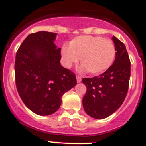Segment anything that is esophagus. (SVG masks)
I'll return each instance as SVG.
<instances>
[{
  "mask_svg": "<svg viewBox=\"0 0 146 146\" xmlns=\"http://www.w3.org/2000/svg\"><path fill=\"white\" fill-rule=\"evenodd\" d=\"M76 78H77V82H80L81 81H82V79H81V77H80V76L77 75V76H76Z\"/></svg>",
  "mask_w": 146,
  "mask_h": 146,
  "instance_id": "1",
  "label": "esophagus"
}]
</instances>
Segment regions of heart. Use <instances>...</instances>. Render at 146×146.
<instances>
[{
    "label": "heart",
    "mask_w": 146,
    "mask_h": 146,
    "mask_svg": "<svg viewBox=\"0 0 146 146\" xmlns=\"http://www.w3.org/2000/svg\"><path fill=\"white\" fill-rule=\"evenodd\" d=\"M61 53L65 66L71 67L81 57V70L96 75L110 67L116 56V49L110 40L99 36L83 35L72 40L69 45H63Z\"/></svg>",
    "instance_id": "obj_1"
}]
</instances>
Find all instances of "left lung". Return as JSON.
<instances>
[{
	"mask_svg": "<svg viewBox=\"0 0 146 146\" xmlns=\"http://www.w3.org/2000/svg\"><path fill=\"white\" fill-rule=\"evenodd\" d=\"M116 58L113 64L103 74L83 78L87 91L82 98L85 111L95 119H105L121 106L126 98L130 77V61L125 44L116 37Z\"/></svg>",
	"mask_w": 146,
	"mask_h": 146,
	"instance_id": "8db88e82",
	"label": "left lung"
}]
</instances>
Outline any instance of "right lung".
Returning a JSON list of instances; mask_svg holds the SVG:
<instances>
[{"label":"right lung","mask_w":146,"mask_h":146,"mask_svg":"<svg viewBox=\"0 0 146 146\" xmlns=\"http://www.w3.org/2000/svg\"><path fill=\"white\" fill-rule=\"evenodd\" d=\"M56 33L29 34L16 54L15 81L24 104L36 114L55 113L64 93L77 85L74 73L60 64L61 48L54 44Z\"/></svg>","instance_id":"right-lung-1"}]
</instances>
